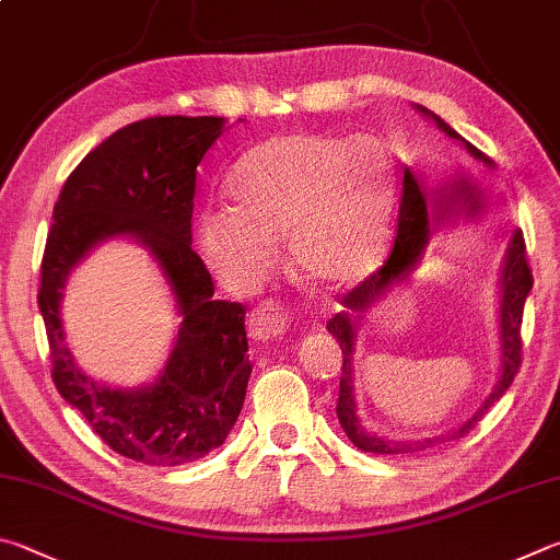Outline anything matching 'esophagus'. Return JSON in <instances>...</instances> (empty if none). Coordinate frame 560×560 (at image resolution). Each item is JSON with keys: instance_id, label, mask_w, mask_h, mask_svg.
Masks as SVG:
<instances>
[{"instance_id": "1", "label": "esophagus", "mask_w": 560, "mask_h": 560, "mask_svg": "<svg viewBox=\"0 0 560 560\" xmlns=\"http://www.w3.org/2000/svg\"><path fill=\"white\" fill-rule=\"evenodd\" d=\"M288 312L282 310L278 302L268 300L262 307H258L248 319V331L255 345H270V341L280 339L288 329Z\"/></svg>"}]
</instances>
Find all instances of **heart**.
<instances>
[{
	"label": "heart",
	"mask_w": 560,
	"mask_h": 560,
	"mask_svg": "<svg viewBox=\"0 0 560 560\" xmlns=\"http://www.w3.org/2000/svg\"><path fill=\"white\" fill-rule=\"evenodd\" d=\"M394 179L376 137L288 132L255 144L229 174L233 209L199 223L206 262L231 288L250 290L288 238L290 265L310 285L364 278L384 238Z\"/></svg>",
	"instance_id": "obj_1"
}]
</instances>
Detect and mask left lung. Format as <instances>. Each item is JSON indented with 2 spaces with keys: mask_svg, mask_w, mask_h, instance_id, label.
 Returning a JSON list of instances; mask_svg holds the SVG:
<instances>
[{
  "mask_svg": "<svg viewBox=\"0 0 560 560\" xmlns=\"http://www.w3.org/2000/svg\"><path fill=\"white\" fill-rule=\"evenodd\" d=\"M418 110L433 117L435 125L443 130L447 137L463 142L465 150L475 156V160L485 162L492 166V162L487 160V154L477 150L475 144H469L463 140L453 127H450L445 120H440L435 113L425 110L423 105H418ZM465 206L469 215H475L479 211V191L477 186L469 184L467 179H459L453 184V189L447 194H438L435 199V211H430V199L423 191V186L418 184L416 174L406 170L404 172V196H400L398 203V219H396V231H394V241H390V250L386 255L384 265L378 270L369 275L364 282H359L357 288H351L347 295H341V312H337L335 317L327 322V329L331 337H337L341 354H345V364H341V378H339V404H337V418L341 428H345L347 438L354 443L359 450L364 453H374V455H413V453H423V450L435 447L440 443H447V440L463 438L472 430L479 420L485 418V413L492 404H497L499 398L506 394V388L512 386L514 376L518 374V366H522V317H524V302L532 292L534 285V275L532 268H528L526 260V243H524V233L514 231L512 243L506 248V258H504V270H502V305H499V319H502V374H499V381L492 394L482 404V408L467 420V423L459 425L455 433L447 435H435V438H423V440H388L369 433V430L361 425V420L357 416V400H354V369H351V354H354V337H357V325L364 319V312L374 305V302L384 295V292L394 285L396 280H404L406 275L416 268V262L423 255L425 245L430 241V221L435 213V219H445V213H453V209Z\"/></svg>",
  "mask_w": 560,
  "mask_h": 560,
  "instance_id": "left-lung-1",
  "label": "left lung"
}]
</instances>
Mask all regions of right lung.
<instances>
[{
	"instance_id": "obj_1",
	"label": "right lung",
	"mask_w": 560,
	"mask_h": 560,
	"mask_svg": "<svg viewBox=\"0 0 560 560\" xmlns=\"http://www.w3.org/2000/svg\"><path fill=\"white\" fill-rule=\"evenodd\" d=\"M225 130L223 117L156 115L107 137L68 176L42 260V310L51 378L107 447L135 463L176 467L223 445L250 378L245 307L213 300L191 248L196 166ZM132 234L161 265L183 327L154 385L110 389L74 366L62 341L60 298L72 265L101 240Z\"/></svg>"
}]
</instances>
